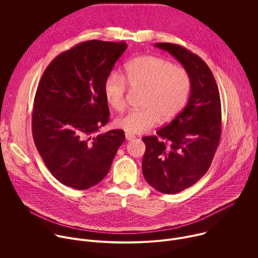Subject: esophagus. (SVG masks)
Segmentation results:
<instances>
[{
  "mask_svg": "<svg viewBox=\"0 0 258 258\" xmlns=\"http://www.w3.org/2000/svg\"><path fill=\"white\" fill-rule=\"evenodd\" d=\"M135 138H136V136H134V135H132V134H128V133L125 134V139H126L127 141H132V140H134Z\"/></svg>",
  "mask_w": 258,
  "mask_h": 258,
  "instance_id": "obj_1",
  "label": "esophagus"
}]
</instances>
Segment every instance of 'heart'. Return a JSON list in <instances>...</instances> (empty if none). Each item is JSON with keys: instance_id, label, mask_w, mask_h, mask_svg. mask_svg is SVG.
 <instances>
[{"instance_id": "1", "label": "heart", "mask_w": 258, "mask_h": 258, "mask_svg": "<svg viewBox=\"0 0 258 258\" xmlns=\"http://www.w3.org/2000/svg\"><path fill=\"white\" fill-rule=\"evenodd\" d=\"M127 85L134 90L144 91L143 108L119 116L115 125L128 134H141L160 119L171 120L180 112L191 91V78L185 68L174 66L165 59L137 57L125 65L124 77L112 71L104 82L105 99L117 111L125 106Z\"/></svg>"}]
</instances>
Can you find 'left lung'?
Returning a JSON list of instances; mask_svg holds the SVG:
<instances>
[{
	"instance_id": "obj_1",
	"label": "left lung",
	"mask_w": 258,
	"mask_h": 258,
	"mask_svg": "<svg viewBox=\"0 0 258 258\" xmlns=\"http://www.w3.org/2000/svg\"><path fill=\"white\" fill-rule=\"evenodd\" d=\"M155 47L167 51L191 78L190 98L157 136L144 137L142 169L157 191L176 194L197 182L208 170L222 133V106L216 82L207 64L186 48L170 43Z\"/></svg>"
}]
</instances>
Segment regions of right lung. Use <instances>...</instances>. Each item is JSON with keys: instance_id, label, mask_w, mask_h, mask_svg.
I'll list each match as a JSON object with an SVG mask.
<instances>
[{"instance_id": "obj_1", "label": "right lung", "mask_w": 258, "mask_h": 258, "mask_svg": "<svg viewBox=\"0 0 258 258\" xmlns=\"http://www.w3.org/2000/svg\"><path fill=\"white\" fill-rule=\"evenodd\" d=\"M124 42L81 43L46 68L32 110V137L51 173L63 185L86 190L108 173L124 142L112 130L94 137L109 121L104 82L126 50Z\"/></svg>"}]
</instances>
